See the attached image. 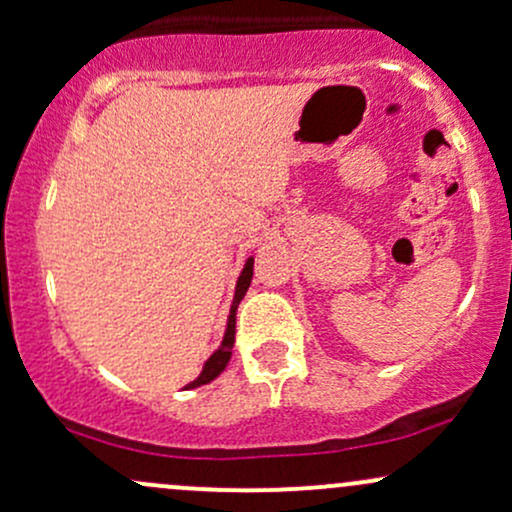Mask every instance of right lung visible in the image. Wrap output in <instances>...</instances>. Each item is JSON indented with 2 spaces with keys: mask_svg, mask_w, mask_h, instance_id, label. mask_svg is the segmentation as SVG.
I'll return each mask as SVG.
<instances>
[{
  "mask_svg": "<svg viewBox=\"0 0 512 512\" xmlns=\"http://www.w3.org/2000/svg\"><path fill=\"white\" fill-rule=\"evenodd\" d=\"M252 281V260L245 262L243 272L238 276V284H236V298H233V305H231V315H228V327H226V334H223V342L219 349L211 354V358L207 363H204L202 373H199L197 380H192L187 387H199V385H207L211 380L216 378V375L221 373L223 368L228 366V361H231V349H233V342H236V310L240 301H243V296L248 293V286Z\"/></svg>",
  "mask_w": 512,
  "mask_h": 512,
  "instance_id": "1",
  "label": "right lung"
}]
</instances>
